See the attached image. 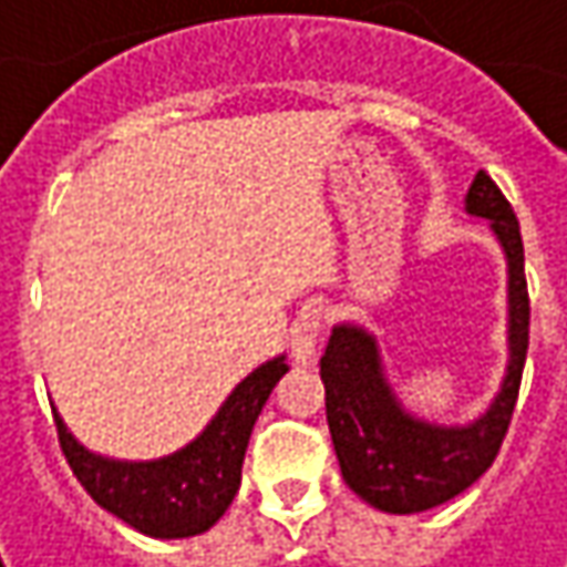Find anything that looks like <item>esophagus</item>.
<instances>
[{
  "mask_svg": "<svg viewBox=\"0 0 567 567\" xmlns=\"http://www.w3.org/2000/svg\"><path fill=\"white\" fill-rule=\"evenodd\" d=\"M320 330H323V308H305L288 330V347H291L295 362H301V365L311 362Z\"/></svg>",
  "mask_w": 567,
  "mask_h": 567,
  "instance_id": "1",
  "label": "esophagus"
}]
</instances>
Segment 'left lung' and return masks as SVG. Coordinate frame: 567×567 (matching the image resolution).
<instances>
[{"label":"left lung","mask_w":567,"mask_h":567,"mask_svg":"<svg viewBox=\"0 0 567 567\" xmlns=\"http://www.w3.org/2000/svg\"><path fill=\"white\" fill-rule=\"evenodd\" d=\"M468 212L491 217L511 262V365L491 411L472 426H426L408 416L382 379L375 340L365 330L337 327L320 359L327 423L343 482L384 514H420L440 507L482 478L507 436L529 350V291L523 237L514 205L497 183L478 173Z\"/></svg>","instance_id":"obj_1"}]
</instances>
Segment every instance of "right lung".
Returning <instances> with one entry per match:
<instances>
[{
	"label": "right lung",
	"instance_id": "add662e5",
	"mask_svg": "<svg viewBox=\"0 0 567 567\" xmlns=\"http://www.w3.org/2000/svg\"><path fill=\"white\" fill-rule=\"evenodd\" d=\"M288 365L272 359L237 384L212 426L183 452L159 462H109L85 452L56 423V440L76 482L109 514L153 539H185L212 529L230 507L250 443L252 423Z\"/></svg>",
	"mask_w": 567,
	"mask_h": 567
}]
</instances>
